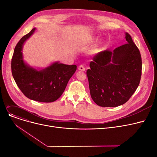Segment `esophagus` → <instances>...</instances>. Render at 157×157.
Here are the masks:
<instances>
[{"label": "esophagus", "mask_w": 157, "mask_h": 157, "mask_svg": "<svg viewBox=\"0 0 157 157\" xmlns=\"http://www.w3.org/2000/svg\"><path fill=\"white\" fill-rule=\"evenodd\" d=\"M78 69L79 70V71H85V65H79V67H78Z\"/></svg>", "instance_id": "34e87169"}]
</instances>
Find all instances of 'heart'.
<instances>
[{"label":"heart","instance_id":"heart-1","mask_svg":"<svg viewBox=\"0 0 157 157\" xmlns=\"http://www.w3.org/2000/svg\"><path fill=\"white\" fill-rule=\"evenodd\" d=\"M86 41H87V42H90H90H92V41H93V39L91 38V37H90V38L87 39Z\"/></svg>","mask_w":157,"mask_h":157}]
</instances>
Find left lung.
I'll return each instance as SVG.
<instances>
[{"label":"left lung","instance_id":"left-lung-1","mask_svg":"<svg viewBox=\"0 0 157 157\" xmlns=\"http://www.w3.org/2000/svg\"><path fill=\"white\" fill-rule=\"evenodd\" d=\"M127 43L113 52L98 53L86 71L90 95L101 107H117L127 102L137 88L142 60L137 46L127 32Z\"/></svg>","mask_w":157,"mask_h":157}]
</instances>
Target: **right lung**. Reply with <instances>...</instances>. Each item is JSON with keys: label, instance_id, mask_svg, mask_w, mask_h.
I'll return each mask as SVG.
<instances>
[{"label": "right lung", "instance_id": "1", "mask_svg": "<svg viewBox=\"0 0 157 157\" xmlns=\"http://www.w3.org/2000/svg\"><path fill=\"white\" fill-rule=\"evenodd\" d=\"M35 30L33 29L16 44L11 60L12 74L16 85L27 98L52 102L62 95L77 66L56 62L44 69L37 70L27 65L23 59V46Z\"/></svg>", "mask_w": 157, "mask_h": 157}]
</instances>
